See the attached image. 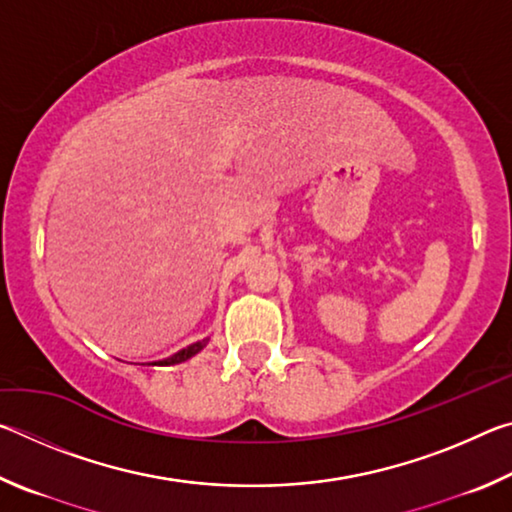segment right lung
Wrapping results in <instances>:
<instances>
[{
	"label": "right lung",
	"mask_w": 512,
	"mask_h": 512,
	"mask_svg": "<svg viewBox=\"0 0 512 512\" xmlns=\"http://www.w3.org/2000/svg\"><path fill=\"white\" fill-rule=\"evenodd\" d=\"M207 341H210V339L196 341V343H192V345H187V348L178 350L176 354H171V357H167V359L153 361V363H142V366H176V363H183V361H187V359H192L194 354L201 352V350L205 348V345H207Z\"/></svg>",
	"instance_id": "1"
}]
</instances>
